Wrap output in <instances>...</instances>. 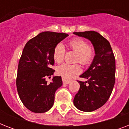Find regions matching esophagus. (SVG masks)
<instances>
[{
	"label": "esophagus",
	"mask_w": 129,
	"mask_h": 129,
	"mask_svg": "<svg viewBox=\"0 0 129 129\" xmlns=\"http://www.w3.org/2000/svg\"><path fill=\"white\" fill-rule=\"evenodd\" d=\"M62 81H63V83L64 84H70L71 82L70 80H67V79H66L65 78H62Z\"/></svg>",
	"instance_id": "1"
}]
</instances>
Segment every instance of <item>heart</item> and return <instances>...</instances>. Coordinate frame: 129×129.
Listing matches in <instances>:
<instances>
[{"label":"heart","instance_id":"b5f03b06","mask_svg":"<svg viewBox=\"0 0 129 129\" xmlns=\"http://www.w3.org/2000/svg\"><path fill=\"white\" fill-rule=\"evenodd\" d=\"M67 46L69 49L76 53V61H78L83 65L89 64L94 56L93 47L87 45L86 41L80 38H76L68 43ZM64 47L61 44H57L55 47L53 53V59L57 63L62 62L65 55ZM81 72L80 66L78 64H67L64 63L59 66L57 69L59 75L66 79L72 78L75 74Z\"/></svg>","mask_w":129,"mask_h":129}]
</instances>
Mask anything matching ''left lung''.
<instances>
[{
    "mask_svg": "<svg viewBox=\"0 0 129 129\" xmlns=\"http://www.w3.org/2000/svg\"><path fill=\"white\" fill-rule=\"evenodd\" d=\"M73 33L91 41L95 51L89 68L80 76L88 81H78L80 90L74 99V104L78 109L92 112L103 106L112 93L115 82V58L110 43L98 32Z\"/></svg>",
    "mask_w": 129,
    "mask_h": 129,
    "instance_id": "left-lung-1",
    "label": "left lung"
}]
</instances>
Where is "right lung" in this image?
I'll list each match as a JSON object with an SVG mask.
<instances>
[{
  "instance_id": "right-lung-1",
  "label": "right lung",
  "mask_w": 129,
  "mask_h": 129,
  "mask_svg": "<svg viewBox=\"0 0 129 129\" xmlns=\"http://www.w3.org/2000/svg\"><path fill=\"white\" fill-rule=\"evenodd\" d=\"M68 36L66 33L45 31L30 39L25 45L19 60L17 88L24 106L35 113L48 111L53 105L55 93L62 86L61 76L45 80L55 70L53 53L55 47Z\"/></svg>"
}]
</instances>
